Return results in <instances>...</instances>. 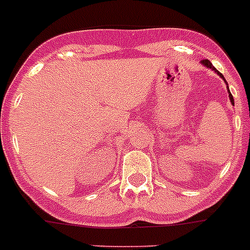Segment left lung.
<instances>
[{"instance_id": "left-lung-1", "label": "left lung", "mask_w": 250, "mask_h": 250, "mask_svg": "<svg viewBox=\"0 0 250 250\" xmlns=\"http://www.w3.org/2000/svg\"><path fill=\"white\" fill-rule=\"evenodd\" d=\"M201 62H202V64H205V65H206V67H207V68H209V69L214 70V72H216L217 74L219 75V77H221V78H223V80H224V82H226V79H224L223 74H222V73H219L218 70H217L216 68H214L213 65H212V63H210V62L208 61V59H203V61H201ZM228 91H229V89H228ZM229 99H230V103H232V104L234 105V100H233V97H232V94H230V91H229Z\"/></svg>"}]
</instances>
